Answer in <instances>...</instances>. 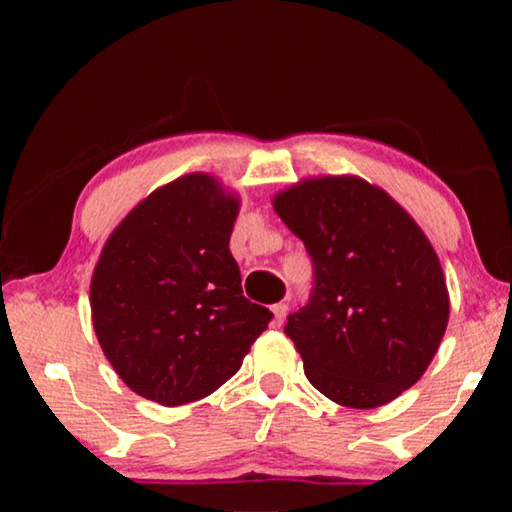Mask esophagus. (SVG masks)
I'll list each match as a JSON object with an SVG mask.
<instances>
[{
    "instance_id": "1",
    "label": "esophagus",
    "mask_w": 512,
    "mask_h": 512,
    "mask_svg": "<svg viewBox=\"0 0 512 512\" xmlns=\"http://www.w3.org/2000/svg\"><path fill=\"white\" fill-rule=\"evenodd\" d=\"M271 311H273V323L280 327L284 323V318H287V305H284V302H277V305L271 307Z\"/></svg>"
}]
</instances>
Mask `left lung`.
<instances>
[{
    "mask_svg": "<svg viewBox=\"0 0 512 512\" xmlns=\"http://www.w3.org/2000/svg\"><path fill=\"white\" fill-rule=\"evenodd\" d=\"M273 210L314 262L309 302L284 332L311 386L350 409L393 402L436 357L449 320L431 241L384 189L357 176L307 178Z\"/></svg>",
    "mask_w": 512,
    "mask_h": 512,
    "instance_id": "1",
    "label": "left lung"
}]
</instances>
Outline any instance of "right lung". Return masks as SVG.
<instances>
[{
	"label": "right lung",
	"instance_id": "obj_1",
	"mask_svg": "<svg viewBox=\"0 0 512 512\" xmlns=\"http://www.w3.org/2000/svg\"><path fill=\"white\" fill-rule=\"evenodd\" d=\"M239 196L187 173L137 203L103 246L90 282L103 354L133 393L196 402L241 368L271 311L244 298L230 253Z\"/></svg>",
	"mask_w": 512,
	"mask_h": 512
}]
</instances>
